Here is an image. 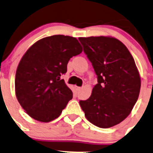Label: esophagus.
Wrapping results in <instances>:
<instances>
[{
  "instance_id": "1",
  "label": "esophagus",
  "mask_w": 153,
  "mask_h": 153,
  "mask_svg": "<svg viewBox=\"0 0 153 153\" xmlns=\"http://www.w3.org/2000/svg\"><path fill=\"white\" fill-rule=\"evenodd\" d=\"M75 88H76V91H79V90L81 89V87H79V86H75Z\"/></svg>"
}]
</instances>
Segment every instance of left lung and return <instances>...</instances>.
I'll use <instances>...</instances> for the list:
<instances>
[{
	"label": "left lung",
	"mask_w": 153,
	"mask_h": 153,
	"mask_svg": "<svg viewBox=\"0 0 153 153\" xmlns=\"http://www.w3.org/2000/svg\"><path fill=\"white\" fill-rule=\"evenodd\" d=\"M79 40L97 76L91 96L79 101L80 107L93 125L113 127L130 114L137 101L139 71L128 48L118 39L100 36Z\"/></svg>",
	"instance_id": "1"
}]
</instances>
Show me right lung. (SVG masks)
<instances>
[{
  "mask_svg": "<svg viewBox=\"0 0 153 153\" xmlns=\"http://www.w3.org/2000/svg\"><path fill=\"white\" fill-rule=\"evenodd\" d=\"M82 52L75 37L53 35L32 45L17 68L15 91L27 114L41 123L59 117L73 92L61 78L73 56Z\"/></svg>",
  "mask_w": 153,
  "mask_h": 153,
  "instance_id": "obj_1",
  "label": "right lung"
}]
</instances>
